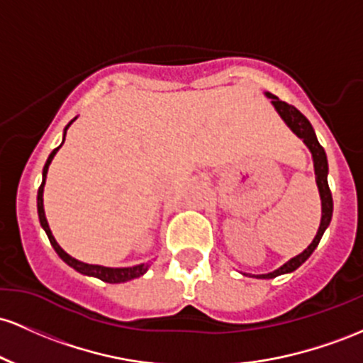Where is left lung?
<instances>
[{"label": "left lung", "instance_id": "8db88e82", "mask_svg": "<svg viewBox=\"0 0 363 363\" xmlns=\"http://www.w3.org/2000/svg\"><path fill=\"white\" fill-rule=\"evenodd\" d=\"M266 96L269 97L272 106L276 108V111L279 113V116L283 118L284 123L291 128V132L295 133L296 137H300L303 140V144L307 145L308 150L312 152V160H313V171H315V182H317V189H319V195H320V203H323V218H320V225L319 230H317L315 238L312 240V243L308 245L302 254H298L296 257H293L288 260L286 264L278 267L276 271L267 272V274H257L255 278L259 279H272L276 276L281 274H288V272H293L295 269H298L300 266L312 255V252L315 250L317 245H319L320 238H323L325 228L329 226L333 218V195L331 190H329L328 185V157H325V150L323 145L319 144L317 140L315 132H313L311 121L305 118L295 106L284 103V101H279L274 94L266 92Z\"/></svg>", "mask_w": 363, "mask_h": 363}]
</instances>
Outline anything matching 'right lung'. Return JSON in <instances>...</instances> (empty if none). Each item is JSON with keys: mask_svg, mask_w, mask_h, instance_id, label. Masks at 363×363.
<instances>
[{"mask_svg": "<svg viewBox=\"0 0 363 363\" xmlns=\"http://www.w3.org/2000/svg\"><path fill=\"white\" fill-rule=\"evenodd\" d=\"M77 120V116L73 118L70 123L65 127V133H63V142H65V135H67V130L73 121ZM63 142H61V145H63ZM60 145V147H61ZM60 147H56L52 152L50 154V157H48L46 164H44V169H43V183H40L39 186V192H38V214H39V221H40V226L44 228V231H46L48 238H50L52 248L56 250V254L60 255L61 259L65 260V262L68 264V266L73 267L75 271H79L80 274H85V276H94V278L101 279V281H106V283H125V281H130V279H135L138 276L145 274V271L149 269V264H138V266H133V267H104V266H97V264H85V262H80V260L73 259L72 255H68L67 252L63 250L58 245V242L55 240V236H52L51 230H50V225H48V219H46V214H44V201H43V194H44V185H46V174H48V168H50L52 157H55V154L58 152Z\"/></svg>", "mask_w": 363, "mask_h": 363, "instance_id": "right-lung-1", "label": "right lung"}]
</instances>
